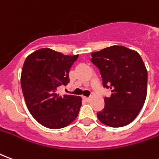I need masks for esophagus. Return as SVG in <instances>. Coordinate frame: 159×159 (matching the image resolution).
I'll list each match as a JSON object with an SVG mask.
<instances>
[{"label": "esophagus", "instance_id": "1", "mask_svg": "<svg viewBox=\"0 0 159 159\" xmlns=\"http://www.w3.org/2000/svg\"><path fill=\"white\" fill-rule=\"evenodd\" d=\"M84 100H86V101H88V102H90L91 100H92V98H91V97H84Z\"/></svg>", "mask_w": 159, "mask_h": 159}]
</instances>
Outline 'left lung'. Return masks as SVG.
<instances>
[{
	"mask_svg": "<svg viewBox=\"0 0 159 159\" xmlns=\"http://www.w3.org/2000/svg\"><path fill=\"white\" fill-rule=\"evenodd\" d=\"M100 69L105 88L111 89L105 98V109L97 113L100 122L118 128L138 116L147 93V70L140 54L123 46L114 45L91 53Z\"/></svg>",
	"mask_w": 159,
	"mask_h": 159,
	"instance_id": "left-lung-1",
	"label": "left lung"
}]
</instances>
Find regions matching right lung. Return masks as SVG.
Returning a JSON list of instances; mask_svg holds the SVG:
<instances>
[{
    "label": "right lung",
    "mask_w": 159,
    "mask_h": 159,
    "mask_svg": "<svg viewBox=\"0 0 159 159\" xmlns=\"http://www.w3.org/2000/svg\"><path fill=\"white\" fill-rule=\"evenodd\" d=\"M45 48L30 53L21 72V87L28 110L44 127L58 129L76 119L82 106L80 96L59 95V86L70 82L69 70L78 58Z\"/></svg>",
    "instance_id": "right-lung-1"
}]
</instances>
